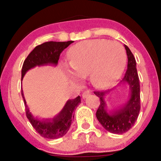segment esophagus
I'll return each mask as SVG.
<instances>
[{
    "mask_svg": "<svg viewBox=\"0 0 161 161\" xmlns=\"http://www.w3.org/2000/svg\"><path fill=\"white\" fill-rule=\"evenodd\" d=\"M92 92L89 91V90H86V91H85L84 92L82 93V98H86V97H88V96L92 95Z\"/></svg>",
    "mask_w": 161,
    "mask_h": 161,
    "instance_id": "obj_1",
    "label": "esophagus"
}]
</instances>
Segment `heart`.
I'll list each match as a JSON object with an SVG mask.
<instances>
[{
	"label": "heart",
	"instance_id": "1",
	"mask_svg": "<svg viewBox=\"0 0 161 161\" xmlns=\"http://www.w3.org/2000/svg\"><path fill=\"white\" fill-rule=\"evenodd\" d=\"M67 56L69 66L63 65L66 76L78 82L89 75L92 85L99 88L114 84L123 73L126 61L124 47L104 39L79 42L70 47Z\"/></svg>",
	"mask_w": 161,
	"mask_h": 161
}]
</instances>
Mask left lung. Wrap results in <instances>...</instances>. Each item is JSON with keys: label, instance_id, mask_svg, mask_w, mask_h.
<instances>
[{"label": "left lung", "instance_id": "obj_1", "mask_svg": "<svg viewBox=\"0 0 161 161\" xmlns=\"http://www.w3.org/2000/svg\"><path fill=\"white\" fill-rule=\"evenodd\" d=\"M128 57V65L124 77L119 85H126L129 88V100L124 104L116 106L111 110H108L105 97L113 89L106 92H95L100 98L101 104L96 117L102 126L108 132L114 134H123L133 126L139 114L140 85L136 69V59L130 49L124 45Z\"/></svg>", "mask_w": 161, "mask_h": 161}]
</instances>
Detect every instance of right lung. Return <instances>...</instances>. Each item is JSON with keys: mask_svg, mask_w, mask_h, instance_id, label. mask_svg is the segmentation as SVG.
I'll return each instance as SVG.
<instances>
[{"mask_svg": "<svg viewBox=\"0 0 161 161\" xmlns=\"http://www.w3.org/2000/svg\"><path fill=\"white\" fill-rule=\"evenodd\" d=\"M73 42V41L47 42L36 46L28 55L23 63L21 80H23L24 75L29 69L36 66L47 65L56 66L60 53ZM22 96L25 103L26 116L33 128L41 136L49 139H55L65 136L74 119V110L81 103L80 96H78L75 99L68 100L61 111L54 117L40 119L33 116L29 110L23 90Z\"/></svg>", "mask_w": 161, "mask_h": 161, "instance_id": "right-lung-1", "label": "right lung"}]
</instances>
